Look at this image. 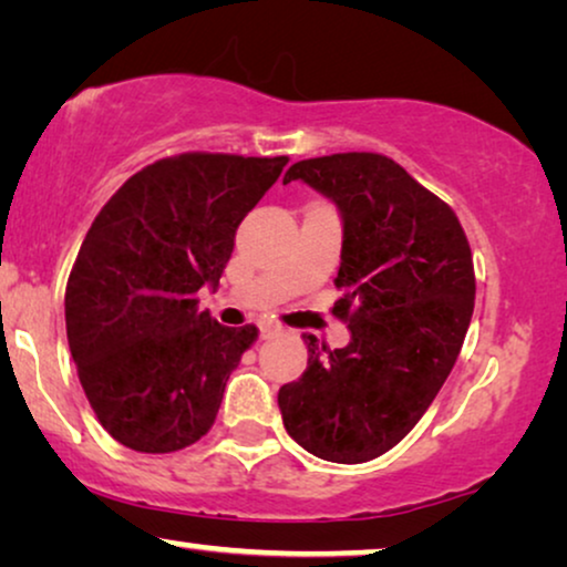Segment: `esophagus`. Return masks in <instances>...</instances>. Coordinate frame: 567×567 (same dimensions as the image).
<instances>
[{"instance_id": "esophagus-1", "label": "esophagus", "mask_w": 567, "mask_h": 567, "mask_svg": "<svg viewBox=\"0 0 567 567\" xmlns=\"http://www.w3.org/2000/svg\"><path fill=\"white\" fill-rule=\"evenodd\" d=\"M278 330H281V328H278V324H274V322H260V338H262V340L274 338Z\"/></svg>"}]
</instances>
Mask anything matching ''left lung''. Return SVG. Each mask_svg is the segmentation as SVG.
<instances>
[{"mask_svg":"<svg viewBox=\"0 0 567 567\" xmlns=\"http://www.w3.org/2000/svg\"><path fill=\"white\" fill-rule=\"evenodd\" d=\"M305 181L336 200L343 250L332 315L351 343L315 336L307 371L278 390L284 425L309 454L359 464L413 431L444 386L475 309L472 250L452 206L374 152L301 159Z\"/></svg>","mask_w":567,"mask_h":567,"instance_id":"left-lung-1","label":"left lung"}]
</instances>
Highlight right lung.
<instances>
[{
	"label": "right lung",
	"instance_id": "1",
	"mask_svg": "<svg viewBox=\"0 0 567 567\" xmlns=\"http://www.w3.org/2000/svg\"><path fill=\"white\" fill-rule=\"evenodd\" d=\"M289 157L185 152L131 175L100 208L66 281V338L103 429L144 454L206 436L258 328L198 309L239 221Z\"/></svg>",
	"mask_w": 567,
	"mask_h": 567
}]
</instances>
